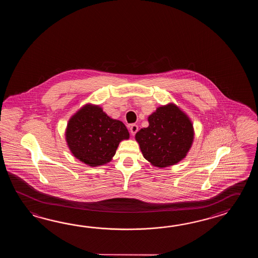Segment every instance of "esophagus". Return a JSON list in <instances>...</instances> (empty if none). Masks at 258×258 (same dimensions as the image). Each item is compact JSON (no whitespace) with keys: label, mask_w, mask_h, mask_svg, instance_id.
I'll return each instance as SVG.
<instances>
[{"label":"esophagus","mask_w":258,"mask_h":258,"mask_svg":"<svg viewBox=\"0 0 258 258\" xmlns=\"http://www.w3.org/2000/svg\"><path fill=\"white\" fill-rule=\"evenodd\" d=\"M138 131V126H137V124H131L130 125V132H131L132 136H135L136 134H137V132Z\"/></svg>","instance_id":"1"}]
</instances>
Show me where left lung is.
<instances>
[{
  "label": "left lung",
  "instance_id": "1",
  "mask_svg": "<svg viewBox=\"0 0 258 258\" xmlns=\"http://www.w3.org/2000/svg\"><path fill=\"white\" fill-rule=\"evenodd\" d=\"M148 123L136 135L145 159L165 168L186 157L195 133L192 121L179 107L173 103L159 107L148 117Z\"/></svg>",
  "mask_w": 258,
  "mask_h": 258
}]
</instances>
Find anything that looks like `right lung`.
<instances>
[{"label":"right lung","mask_w":258,"mask_h":258,"mask_svg":"<svg viewBox=\"0 0 258 258\" xmlns=\"http://www.w3.org/2000/svg\"><path fill=\"white\" fill-rule=\"evenodd\" d=\"M66 142L72 154L90 167L104 165L113 158L129 132L121 121L111 119L99 106L86 104L67 123Z\"/></svg>","instance_id":"add662e5"}]
</instances>
